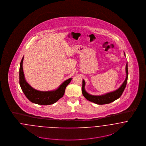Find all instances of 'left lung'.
I'll use <instances>...</instances> for the list:
<instances>
[{
  "label": "left lung",
  "mask_w": 146,
  "mask_h": 146,
  "mask_svg": "<svg viewBox=\"0 0 146 146\" xmlns=\"http://www.w3.org/2000/svg\"><path fill=\"white\" fill-rule=\"evenodd\" d=\"M124 55L125 56V53ZM125 72H126V78L124 82L121 84V85L116 90L105 93L104 94H102L100 96H94L88 93L85 89V82L83 80V86H82V93L84 97L88 101L92 102L96 104H110L115 100L119 98L122 95L124 89H125L128 77V69H127V62L126 64L125 67Z\"/></svg>",
  "instance_id": "left-lung-1"
}]
</instances>
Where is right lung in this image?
<instances>
[{
	"label": "right lung",
	"instance_id": "right-lung-1",
	"mask_svg": "<svg viewBox=\"0 0 146 146\" xmlns=\"http://www.w3.org/2000/svg\"><path fill=\"white\" fill-rule=\"evenodd\" d=\"M23 57L20 65L19 76L21 89L27 98L31 102L40 105H49L57 102L64 95L66 86L72 78H69L63 82L57 89L49 91H40L33 88L28 83L25 77L23 70Z\"/></svg>",
	"mask_w": 146,
	"mask_h": 146
}]
</instances>
